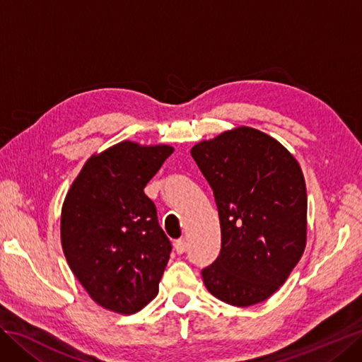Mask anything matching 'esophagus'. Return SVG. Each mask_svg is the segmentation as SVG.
<instances>
[{
	"label": "esophagus",
	"instance_id": "obj_1",
	"mask_svg": "<svg viewBox=\"0 0 362 362\" xmlns=\"http://www.w3.org/2000/svg\"><path fill=\"white\" fill-rule=\"evenodd\" d=\"M185 249H187V243H185V238H180L175 242V250H177V254H184Z\"/></svg>",
	"mask_w": 362,
	"mask_h": 362
}]
</instances>
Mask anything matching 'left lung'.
Instances as JSON below:
<instances>
[{
  "label": "left lung",
  "mask_w": 362,
  "mask_h": 362,
  "mask_svg": "<svg viewBox=\"0 0 362 362\" xmlns=\"http://www.w3.org/2000/svg\"><path fill=\"white\" fill-rule=\"evenodd\" d=\"M213 189L222 249L202 270L206 290L234 306L269 299L306 245V187L299 163L278 140L238 127L192 148Z\"/></svg>",
  "instance_id": "left-lung-1"
}]
</instances>
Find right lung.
Listing matches in <instances>:
<instances>
[{
  "label": "right lung",
  "instance_id": "obj_1",
  "mask_svg": "<svg viewBox=\"0 0 362 362\" xmlns=\"http://www.w3.org/2000/svg\"><path fill=\"white\" fill-rule=\"evenodd\" d=\"M172 152L120 141L86 161L64 198V257L105 310L134 314L158 293L172 245L144 189Z\"/></svg>",
  "mask_w": 362,
  "mask_h": 362
}]
</instances>
